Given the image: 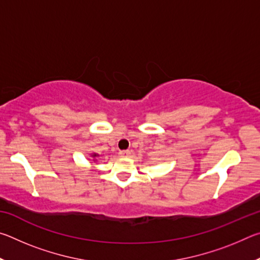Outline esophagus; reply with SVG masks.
Listing matches in <instances>:
<instances>
[{
    "label": "esophagus",
    "instance_id": "34e87169",
    "mask_svg": "<svg viewBox=\"0 0 260 260\" xmlns=\"http://www.w3.org/2000/svg\"><path fill=\"white\" fill-rule=\"evenodd\" d=\"M119 155L121 157H128L131 155V151L129 150H120L119 151Z\"/></svg>",
    "mask_w": 260,
    "mask_h": 260
}]
</instances>
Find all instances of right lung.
<instances>
[{"instance_id": "1", "label": "right lung", "mask_w": 260, "mask_h": 260, "mask_svg": "<svg viewBox=\"0 0 260 260\" xmlns=\"http://www.w3.org/2000/svg\"><path fill=\"white\" fill-rule=\"evenodd\" d=\"M96 156H98V155H96V153H94V155H93V157H96Z\"/></svg>"}]
</instances>
